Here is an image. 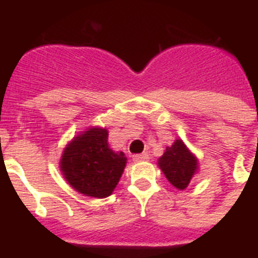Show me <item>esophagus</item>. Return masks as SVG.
<instances>
[{
  "mask_svg": "<svg viewBox=\"0 0 258 258\" xmlns=\"http://www.w3.org/2000/svg\"><path fill=\"white\" fill-rule=\"evenodd\" d=\"M132 160L135 162H144V161H149V154L148 153H142V154H135L132 157Z\"/></svg>",
  "mask_w": 258,
  "mask_h": 258,
  "instance_id": "34e87169",
  "label": "esophagus"
}]
</instances>
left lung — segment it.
Wrapping results in <instances>:
<instances>
[{
	"label": "left lung",
	"instance_id": "1",
	"mask_svg": "<svg viewBox=\"0 0 258 258\" xmlns=\"http://www.w3.org/2000/svg\"><path fill=\"white\" fill-rule=\"evenodd\" d=\"M157 165L170 184L180 191L188 187L191 179L199 171L197 157L188 149L182 139H176L171 147H166Z\"/></svg>",
	"mask_w": 258,
	"mask_h": 258
}]
</instances>
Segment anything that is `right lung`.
Returning <instances> with one entry per match:
<instances>
[{
	"label": "right lung",
	"instance_id": "right-lung-1",
	"mask_svg": "<svg viewBox=\"0 0 258 258\" xmlns=\"http://www.w3.org/2000/svg\"><path fill=\"white\" fill-rule=\"evenodd\" d=\"M107 136V128L91 126L63 149L59 170L66 182L84 196H110L126 167L127 157L109 147Z\"/></svg>",
	"mask_w": 258,
	"mask_h": 258
}]
</instances>
